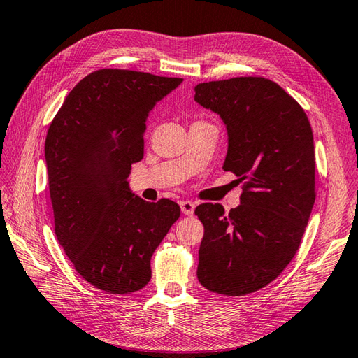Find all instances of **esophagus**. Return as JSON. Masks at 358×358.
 Here are the masks:
<instances>
[{
  "label": "esophagus",
  "instance_id": "34e87169",
  "mask_svg": "<svg viewBox=\"0 0 358 358\" xmlns=\"http://www.w3.org/2000/svg\"><path fill=\"white\" fill-rule=\"evenodd\" d=\"M180 207H181V212L187 215V217H192L194 215L195 204L192 201H180Z\"/></svg>",
  "mask_w": 358,
  "mask_h": 358
}]
</instances>
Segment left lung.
<instances>
[{
	"label": "left lung",
	"instance_id": "obj_1",
	"mask_svg": "<svg viewBox=\"0 0 358 358\" xmlns=\"http://www.w3.org/2000/svg\"><path fill=\"white\" fill-rule=\"evenodd\" d=\"M195 102L226 124L224 171L244 182L241 204H199L204 236L196 276L209 292L244 296L268 285L294 257L314 206V140L302 106L265 78L212 80Z\"/></svg>",
	"mask_w": 358,
	"mask_h": 358
}]
</instances>
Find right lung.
Here are the masks:
<instances>
[{
    "mask_svg": "<svg viewBox=\"0 0 358 358\" xmlns=\"http://www.w3.org/2000/svg\"><path fill=\"white\" fill-rule=\"evenodd\" d=\"M182 82L131 70H97L65 97L45 138L55 234L74 268L106 293L138 292L180 206L148 203L129 189L143 159L148 115Z\"/></svg>",
    "mask_w": 358,
    "mask_h": 358,
    "instance_id": "right-lung-1",
    "label": "right lung"
}]
</instances>
